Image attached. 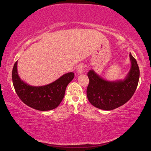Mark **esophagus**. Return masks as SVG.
<instances>
[{
  "label": "esophagus",
  "instance_id": "34e87169",
  "mask_svg": "<svg viewBox=\"0 0 151 151\" xmlns=\"http://www.w3.org/2000/svg\"><path fill=\"white\" fill-rule=\"evenodd\" d=\"M85 65H83V64H81V65H79L77 67V73L78 74H82L83 73V70L84 68H85Z\"/></svg>",
  "mask_w": 151,
  "mask_h": 151
}]
</instances>
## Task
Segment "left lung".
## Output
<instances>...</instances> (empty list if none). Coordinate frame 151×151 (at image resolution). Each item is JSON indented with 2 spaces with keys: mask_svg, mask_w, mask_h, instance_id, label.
Segmentation results:
<instances>
[{
  "mask_svg": "<svg viewBox=\"0 0 151 151\" xmlns=\"http://www.w3.org/2000/svg\"><path fill=\"white\" fill-rule=\"evenodd\" d=\"M131 67L123 80H104L93 70L88 72L89 84L86 95L92 105L105 111H111L123 105L131 99L136 91L140 76L139 68L131 53Z\"/></svg>",
  "mask_w": 151,
  "mask_h": 151,
  "instance_id": "1",
  "label": "left lung"
}]
</instances>
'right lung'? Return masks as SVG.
<instances>
[{
	"mask_svg": "<svg viewBox=\"0 0 151 151\" xmlns=\"http://www.w3.org/2000/svg\"><path fill=\"white\" fill-rule=\"evenodd\" d=\"M74 76L73 73H68L48 85L34 86L20 79L18 75L17 61L12 73L14 88L20 100L27 106L42 111L52 110L59 105L65 96L66 86Z\"/></svg>",
	"mask_w": 151,
	"mask_h": 151,
	"instance_id": "right-lung-1",
	"label": "right lung"
}]
</instances>
